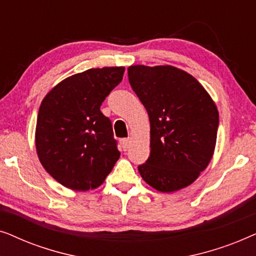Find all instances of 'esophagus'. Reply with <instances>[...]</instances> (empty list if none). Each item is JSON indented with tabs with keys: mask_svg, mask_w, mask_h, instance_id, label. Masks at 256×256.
I'll return each instance as SVG.
<instances>
[{
	"mask_svg": "<svg viewBox=\"0 0 256 256\" xmlns=\"http://www.w3.org/2000/svg\"><path fill=\"white\" fill-rule=\"evenodd\" d=\"M120 143H121V146H122V149L124 150H128V148H129V146H130V143H132V140L130 138H122L121 141H120Z\"/></svg>",
	"mask_w": 256,
	"mask_h": 256,
	"instance_id": "34e87169",
	"label": "esophagus"
}]
</instances>
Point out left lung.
Returning a JSON list of instances; mask_svg holds the SVG:
<instances>
[{
    "label": "left lung",
    "mask_w": 256,
    "mask_h": 256,
    "mask_svg": "<svg viewBox=\"0 0 256 256\" xmlns=\"http://www.w3.org/2000/svg\"><path fill=\"white\" fill-rule=\"evenodd\" d=\"M128 78L150 121V156L140 174L160 192L188 186L214 152V101L194 76L171 65L129 66Z\"/></svg>",
    "instance_id": "1"
}]
</instances>
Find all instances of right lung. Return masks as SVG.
<instances>
[{"label": "right lung", "mask_w": 256, "mask_h": 256, "mask_svg": "<svg viewBox=\"0 0 256 256\" xmlns=\"http://www.w3.org/2000/svg\"><path fill=\"white\" fill-rule=\"evenodd\" d=\"M124 68H90L56 85L42 101L36 150L44 169L74 191L96 188L120 157L112 122L101 113Z\"/></svg>", "instance_id": "1"}]
</instances>
